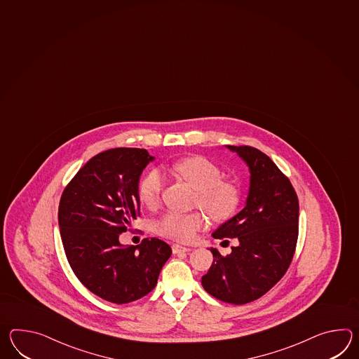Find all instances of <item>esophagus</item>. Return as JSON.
Instances as JSON below:
<instances>
[{"label": "esophagus", "instance_id": "obj_1", "mask_svg": "<svg viewBox=\"0 0 359 359\" xmlns=\"http://www.w3.org/2000/svg\"><path fill=\"white\" fill-rule=\"evenodd\" d=\"M172 248V252L174 254H180V252H189L191 251V248H185V246H182V245H172L171 246Z\"/></svg>", "mask_w": 359, "mask_h": 359}]
</instances>
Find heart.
Returning <instances> with one entry per match:
<instances>
[{"label":"heart","mask_w":359,"mask_h":359,"mask_svg":"<svg viewBox=\"0 0 359 359\" xmlns=\"http://www.w3.org/2000/svg\"><path fill=\"white\" fill-rule=\"evenodd\" d=\"M174 172L196 189V202L215 222H226L237 212L241 203L238 185L223 177L222 168L214 162L193 156L177 161ZM165 187V179L158 170H151L143 176L137 187V196L145 206H154L160 202ZM205 226V217L201 212L177 214L168 212L154 223L156 231L166 238L189 242Z\"/></svg>","instance_id":"1"}]
</instances>
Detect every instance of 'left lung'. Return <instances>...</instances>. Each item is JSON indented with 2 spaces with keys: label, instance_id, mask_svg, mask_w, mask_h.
<instances>
[{
  "label": "left lung",
  "instance_id": "obj_1",
  "mask_svg": "<svg viewBox=\"0 0 359 359\" xmlns=\"http://www.w3.org/2000/svg\"><path fill=\"white\" fill-rule=\"evenodd\" d=\"M228 148L248 163L250 191L245 208L212 234L237 238L238 245L226 256L211 248L214 262L202 286L217 300L242 305L265 295L292 262L299 199L290 179L265 153L248 145Z\"/></svg>",
  "mask_w": 359,
  "mask_h": 359
}]
</instances>
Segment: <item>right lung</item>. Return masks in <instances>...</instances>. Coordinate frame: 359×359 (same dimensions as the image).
I'll return each mask as SVG.
<instances>
[{"label": "right lung", "mask_w": 359, "mask_h": 359, "mask_svg": "<svg viewBox=\"0 0 359 359\" xmlns=\"http://www.w3.org/2000/svg\"><path fill=\"white\" fill-rule=\"evenodd\" d=\"M151 160L140 148L102 151L73 176L59 203L60 236L73 273L88 291L111 303L148 295L171 256V248L158 238L128 248L118 241L140 216L137 183Z\"/></svg>", "instance_id": "right-lung-1"}]
</instances>
